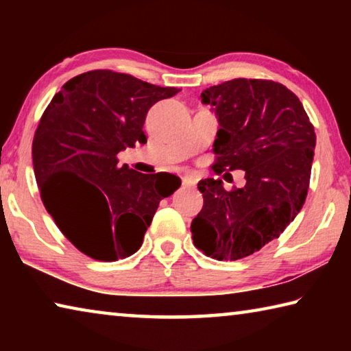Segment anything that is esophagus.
Segmentation results:
<instances>
[{
  "label": "esophagus",
  "mask_w": 351,
  "mask_h": 351,
  "mask_svg": "<svg viewBox=\"0 0 351 351\" xmlns=\"http://www.w3.org/2000/svg\"><path fill=\"white\" fill-rule=\"evenodd\" d=\"M182 184L186 187H195L197 186V181H195V178L192 176H182Z\"/></svg>",
  "instance_id": "esophagus-1"
}]
</instances>
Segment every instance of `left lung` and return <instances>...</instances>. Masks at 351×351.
<instances>
[{
    "instance_id": "obj_1",
    "label": "left lung",
    "mask_w": 351,
    "mask_h": 351,
    "mask_svg": "<svg viewBox=\"0 0 351 351\" xmlns=\"http://www.w3.org/2000/svg\"><path fill=\"white\" fill-rule=\"evenodd\" d=\"M219 122L217 171L245 170L243 189L198 182L203 209L190 230L207 257L240 260L278 239L305 203L316 133L304 105L282 83L234 79L201 93Z\"/></svg>"
}]
</instances>
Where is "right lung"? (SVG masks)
Returning <instances> with one entry per match:
<instances>
[{"mask_svg": "<svg viewBox=\"0 0 351 351\" xmlns=\"http://www.w3.org/2000/svg\"><path fill=\"white\" fill-rule=\"evenodd\" d=\"M178 88L108 69L88 71L52 97L32 142L35 180L62 234L88 257L116 261L142 245L159 201L181 186L173 175L117 165V153L147 138L145 116ZM170 177L169 188L160 181Z\"/></svg>", "mask_w": 351, "mask_h": 351, "instance_id": "1", "label": "right lung"}]
</instances>
